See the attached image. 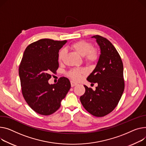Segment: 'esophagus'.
<instances>
[{
    "mask_svg": "<svg viewBox=\"0 0 146 146\" xmlns=\"http://www.w3.org/2000/svg\"><path fill=\"white\" fill-rule=\"evenodd\" d=\"M70 83H71V86H72V87H74V86H76V85L77 84V83H76L75 82H73V81H71V82H70Z\"/></svg>",
    "mask_w": 146,
    "mask_h": 146,
    "instance_id": "obj_1",
    "label": "esophagus"
}]
</instances>
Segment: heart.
<instances>
[{"instance_id": "obj_1", "label": "heart", "mask_w": 146, "mask_h": 146, "mask_svg": "<svg viewBox=\"0 0 146 146\" xmlns=\"http://www.w3.org/2000/svg\"><path fill=\"white\" fill-rule=\"evenodd\" d=\"M92 44L84 40H81L74 43L71 45L70 47L72 50L75 51L80 56L84 57L86 62L89 64H93L98 59V53L96 50L92 48ZM66 54V51L64 49H62L58 55V60L59 62H62L64 59ZM86 73L84 70H72L69 75L70 77L75 80H80L83 74Z\"/></svg>"}]
</instances>
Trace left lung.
I'll return each mask as SVG.
<instances>
[{
    "mask_svg": "<svg viewBox=\"0 0 146 146\" xmlns=\"http://www.w3.org/2000/svg\"><path fill=\"white\" fill-rule=\"evenodd\" d=\"M95 38L100 54L96 67L87 80L98 86L93 90L86 85L80 99L84 109L96 117H103L117 106L124 89L123 65L121 57L112 43L99 35Z\"/></svg>",
    "mask_w": 146,
    "mask_h": 146,
    "instance_id": "obj_1",
    "label": "left lung"
}]
</instances>
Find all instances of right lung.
I'll return each instance as SVG.
<instances>
[{
	"label": "right lung",
	"mask_w": 146,
	"mask_h": 146,
	"mask_svg": "<svg viewBox=\"0 0 146 146\" xmlns=\"http://www.w3.org/2000/svg\"><path fill=\"white\" fill-rule=\"evenodd\" d=\"M67 42L43 38L29 44L24 52L19 69L22 94L38 114L47 115L56 111L70 89V82L64 77L56 84L48 82L50 73L59 67V51Z\"/></svg>",
	"instance_id": "1"
}]
</instances>
